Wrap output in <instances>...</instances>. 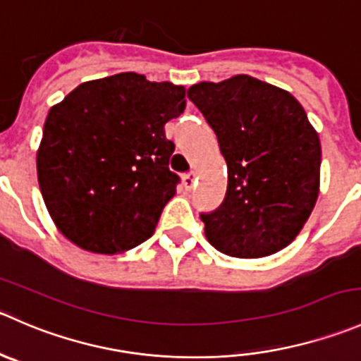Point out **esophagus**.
<instances>
[{
	"mask_svg": "<svg viewBox=\"0 0 361 361\" xmlns=\"http://www.w3.org/2000/svg\"><path fill=\"white\" fill-rule=\"evenodd\" d=\"M194 185H195V173L194 171H190V173H187L183 176V187L187 188V190H190Z\"/></svg>",
	"mask_w": 361,
	"mask_h": 361,
	"instance_id": "esophagus-1",
	"label": "esophagus"
}]
</instances>
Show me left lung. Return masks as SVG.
<instances>
[{"label": "left lung", "mask_w": 361, "mask_h": 361, "mask_svg": "<svg viewBox=\"0 0 361 361\" xmlns=\"http://www.w3.org/2000/svg\"><path fill=\"white\" fill-rule=\"evenodd\" d=\"M227 164L222 204L201 213L216 250L254 259L288 247L319 194L321 142L302 104L250 75L188 87Z\"/></svg>", "instance_id": "1"}]
</instances>
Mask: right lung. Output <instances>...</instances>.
<instances>
[{
	"label": "right lung",
	"mask_w": 361,
	"mask_h": 361,
	"mask_svg": "<svg viewBox=\"0 0 361 361\" xmlns=\"http://www.w3.org/2000/svg\"><path fill=\"white\" fill-rule=\"evenodd\" d=\"M185 104L183 86L123 72L79 84L51 107L37 174L63 236L97 254L130 250L152 236L180 183L164 125Z\"/></svg>",
	"instance_id": "right-lung-1"
}]
</instances>
